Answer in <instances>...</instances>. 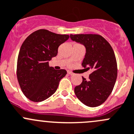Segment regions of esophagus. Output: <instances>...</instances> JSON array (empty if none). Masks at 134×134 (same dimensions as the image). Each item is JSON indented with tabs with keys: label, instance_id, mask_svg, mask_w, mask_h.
<instances>
[{
	"label": "esophagus",
	"instance_id": "1",
	"mask_svg": "<svg viewBox=\"0 0 134 134\" xmlns=\"http://www.w3.org/2000/svg\"><path fill=\"white\" fill-rule=\"evenodd\" d=\"M67 73H68V74H70V75H74V73H73V72H72L71 71H67Z\"/></svg>",
	"mask_w": 134,
	"mask_h": 134
}]
</instances>
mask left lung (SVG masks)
<instances>
[{
  "label": "left lung",
  "mask_w": 134,
  "mask_h": 134,
  "mask_svg": "<svg viewBox=\"0 0 134 134\" xmlns=\"http://www.w3.org/2000/svg\"><path fill=\"white\" fill-rule=\"evenodd\" d=\"M71 40L84 45L86 53L81 65L92 73L87 80L82 77L74 93L81 103L90 107L101 105L112 92L118 76L113 49L102 36L96 34L70 35Z\"/></svg>",
  "instance_id": "obj_1"
}]
</instances>
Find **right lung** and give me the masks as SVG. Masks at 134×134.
Returning a JSON list of instances; mask_svg holds the SVG:
<instances>
[{"label": "right lung", "instance_id": "obj_1", "mask_svg": "<svg viewBox=\"0 0 134 134\" xmlns=\"http://www.w3.org/2000/svg\"><path fill=\"white\" fill-rule=\"evenodd\" d=\"M69 38L68 35L39 29L23 42L18 56L16 76L22 92L29 100L44 101L56 91L67 71L54 69L49 61L57 55L58 47Z\"/></svg>", "mask_w": 134, "mask_h": 134}]
</instances>
